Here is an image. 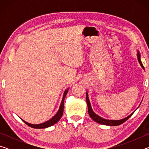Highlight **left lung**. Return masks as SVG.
I'll list each match as a JSON object with an SVG mask.
<instances>
[{"label": "left lung", "instance_id": "left-lung-1", "mask_svg": "<svg viewBox=\"0 0 149 149\" xmlns=\"http://www.w3.org/2000/svg\"><path fill=\"white\" fill-rule=\"evenodd\" d=\"M137 59H138V61L139 62L140 65H141V67L143 68V69L144 68V66H143V65L142 64V62H141V55L139 52V50H137ZM86 100H87V107H88V112H89V114L90 116V117L92 118V119L95 121V122L100 123V124H102V125H121L122 123H123V122H125L126 120H127L129 118L132 116V114H131L129 116L126 117L125 118H123V119L122 120H107V119H104V118H102L99 116H98L97 114H95V113L93 112V110L91 108V103L89 101V97H88V94L86 92Z\"/></svg>", "mask_w": 149, "mask_h": 149}]
</instances>
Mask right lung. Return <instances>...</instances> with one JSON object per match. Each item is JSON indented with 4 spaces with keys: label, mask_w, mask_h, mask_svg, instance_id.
Wrapping results in <instances>:
<instances>
[{
    "label": "right lung",
    "mask_w": 149,
    "mask_h": 149,
    "mask_svg": "<svg viewBox=\"0 0 149 149\" xmlns=\"http://www.w3.org/2000/svg\"><path fill=\"white\" fill-rule=\"evenodd\" d=\"M68 89H67L64 91V95H63V98H62L61 104H60V107L59 110H58V112L56 113V115H54V116L51 118V119L48 120V121H47V122H45L42 123H40V124H31V123H29L25 122L24 120L22 119V121H23L25 123H26L27 125H29V127H33V128H36V129H43V128H47V127H50V126L53 125L54 124H55V123H56L60 120V119L61 118V117L63 115V112H64V101L65 96H66L67 93H68Z\"/></svg>",
    "instance_id": "add662e5"
}]
</instances>
